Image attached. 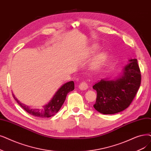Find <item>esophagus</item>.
Segmentation results:
<instances>
[{
    "label": "esophagus",
    "mask_w": 151,
    "mask_h": 151,
    "mask_svg": "<svg viewBox=\"0 0 151 151\" xmlns=\"http://www.w3.org/2000/svg\"><path fill=\"white\" fill-rule=\"evenodd\" d=\"M79 89L80 90H82V91H84V90H86L88 88V85L87 84L86 82L85 81H83L82 82L80 85H79Z\"/></svg>",
    "instance_id": "esophagus-1"
}]
</instances>
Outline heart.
Instances as JSON below:
<instances>
[{
    "label": "heart",
    "instance_id": "b5f03b06",
    "mask_svg": "<svg viewBox=\"0 0 151 151\" xmlns=\"http://www.w3.org/2000/svg\"><path fill=\"white\" fill-rule=\"evenodd\" d=\"M99 47L98 45H93L91 49V52H95L99 49ZM107 55L106 52H102L99 55H97L91 63V68L92 69H97L101 67V65L107 59Z\"/></svg>",
    "mask_w": 151,
    "mask_h": 151
}]
</instances>
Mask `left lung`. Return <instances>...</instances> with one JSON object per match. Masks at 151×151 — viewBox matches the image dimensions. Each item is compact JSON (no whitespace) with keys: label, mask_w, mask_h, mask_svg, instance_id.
I'll return each mask as SVG.
<instances>
[{"label":"left lung","mask_w":151,"mask_h":151,"mask_svg":"<svg viewBox=\"0 0 151 151\" xmlns=\"http://www.w3.org/2000/svg\"><path fill=\"white\" fill-rule=\"evenodd\" d=\"M121 73L114 79L104 78L93 88L97 92L94 109L105 115L115 114L126 109L138 91L141 71L136 58H131Z\"/></svg>","instance_id":"1"}]
</instances>
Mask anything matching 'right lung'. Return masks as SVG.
Here are the masks:
<instances>
[{"label":"right lung","mask_w":151,"mask_h":151,"mask_svg":"<svg viewBox=\"0 0 151 151\" xmlns=\"http://www.w3.org/2000/svg\"><path fill=\"white\" fill-rule=\"evenodd\" d=\"M75 86L74 82L71 81L62 85L61 87L58 89L55 94L54 95L52 99L44 106H43L41 109H32L29 106L24 104L21 103L17 98L15 95L13 94L15 100L18 102L24 110L35 116L41 118H49L54 115L56 113L58 112V110L62 107L63 104L64 103L65 99H66L67 95L70 91L74 90Z\"/></svg>","instance_id":"obj_1"}]
</instances>
